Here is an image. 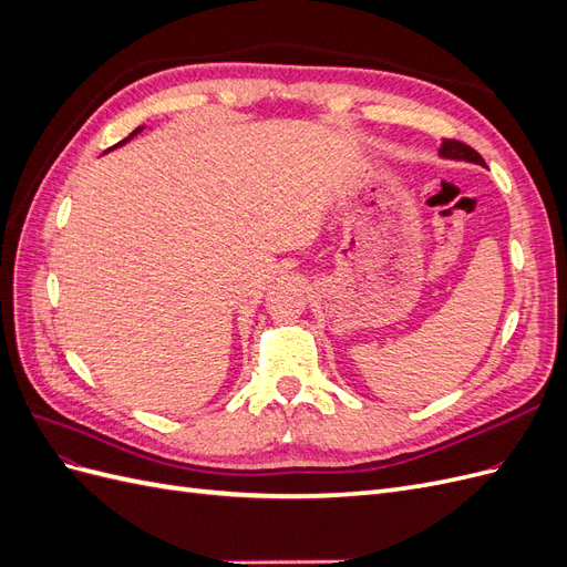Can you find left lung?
<instances>
[{"mask_svg":"<svg viewBox=\"0 0 567 567\" xmlns=\"http://www.w3.org/2000/svg\"><path fill=\"white\" fill-rule=\"evenodd\" d=\"M440 156L442 158H454V161H471L477 165H485L483 156L475 148H471L468 144H463L458 140H444L440 146Z\"/></svg>","mask_w":567,"mask_h":567,"instance_id":"1","label":"left lung"}]
</instances>
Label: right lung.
I'll use <instances>...</instances> for the list:
<instances>
[{"instance_id":"add662e5","label":"right lung","mask_w":567,"mask_h":567,"mask_svg":"<svg viewBox=\"0 0 567 567\" xmlns=\"http://www.w3.org/2000/svg\"><path fill=\"white\" fill-rule=\"evenodd\" d=\"M142 130H144V127H136V130H134V132H132V134H130V136H127V140H132V136H134V134H140V132H142ZM127 140H123V142H117V144H115V146H120V144H125V142H127Z\"/></svg>"}]
</instances>
